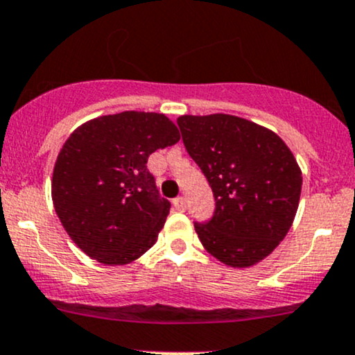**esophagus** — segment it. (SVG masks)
<instances>
[{
	"instance_id": "34e87169",
	"label": "esophagus",
	"mask_w": 355,
	"mask_h": 355,
	"mask_svg": "<svg viewBox=\"0 0 355 355\" xmlns=\"http://www.w3.org/2000/svg\"><path fill=\"white\" fill-rule=\"evenodd\" d=\"M173 206L176 208L178 211H184L186 209V198L179 196L176 199H173Z\"/></svg>"
}]
</instances>
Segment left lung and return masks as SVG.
<instances>
[{
    "label": "left lung",
    "instance_id": "obj_1",
    "mask_svg": "<svg viewBox=\"0 0 355 355\" xmlns=\"http://www.w3.org/2000/svg\"><path fill=\"white\" fill-rule=\"evenodd\" d=\"M178 125L216 201L208 223H194L202 246L233 268L257 265L280 245L297 214V159L273 130L236 115H181Z\"/></svg>",
    "mask_w": 355,
    "mask_h": 355
}]
</instances>
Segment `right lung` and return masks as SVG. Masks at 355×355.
Here are the masks:
<instances>
[{
	"label": "right lung",
	"instance_id": "add662e5",
	"mask_svg": "<svg viewBox=\"0 0 355 355\" xmlns=\"http://www.w3.org/2000/svg\"><path fill=\"white\" fill-rule=\"evenodd\" d=\"M179 139L164 114L137 110L92 119L70 134L55 162L51 199L83 253L127 265L157 241L171 202L159 194L147 159Z\"/></svg>",
	"mask_w": 355,
	"mask_h": 355
}]
</instances>
